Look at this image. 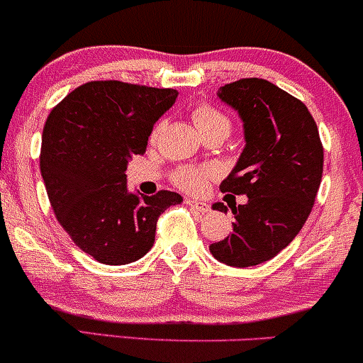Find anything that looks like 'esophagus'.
<instances>
[{
	"instance_id": "obj_1",
	"label": "esophagus",
	"mask_w": 363,
	"mask_h": 363,
	"mask_svg": "<svg viewBox=\"0 0 363 363\" xmlns=\"http://www.w3.org/2000/svg\"><path fill=\"white\" fill-rule=\"evenodd\" d=\"M186 203L189 205L193 210L196 211H201V213H206V211H210V206H208V203L205 201H198V199H186Z\"/></svg>"
}]
</instances>
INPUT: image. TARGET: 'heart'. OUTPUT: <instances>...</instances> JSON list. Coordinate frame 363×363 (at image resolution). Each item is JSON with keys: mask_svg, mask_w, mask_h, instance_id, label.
<instances>
[{"mask_svg": "<svg viewBox=\"0 0 363 363\" xmlns=\"http://www.w3.org/2000/svg\"><path fill=\"white\" fill-rule=\"evenodd\" d=\"M191 116H193L196 128L201 135L215 131V129H227V131L230 129V119L211 104H198L191 112ZM157 133L158 128L153 131V140L157 138ZM211 176H213V172H211V169L206 167H181L174 174V182L181 189L189 191V193H198V191L205 189Z\"/></svg>", "mask_w": 363, "mask_h": 363, "instance_id": "obj_1", "label": "heart"}]
</instances>
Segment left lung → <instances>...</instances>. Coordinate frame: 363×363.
<instances>
[{
  "label": "left lung",
  "mask_w": 363,
  "mask_h": 363,
  "mask_svg": "<svg viewBox=\"0 0 363 363\" xmlns=\"http://www.w3.org/2000/svg\"><path fill=\"white\" fill-rule=\"evenodd\" d=\"M220 101L239 112L245 147L220 184L222 193L245 194L230 206L234 230L210 245L218 261L247 268L272 259L306 223L320 177L324 150L306 104L262 78H242L218 90ZM213 210L225 211L223 203Z\"/></svg>",
  "instance_id": "1"
}]
</instances>
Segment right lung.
I'll list each match as a JSON object with an SVG mask.
<instances>
[{
    "label": "right lung",
    "mask_w": 363,
    "mask_h": 363,
    "mask_svg": "<svg viewBox=\"0 0 363 363\" xmlns=\"http://www.w3.org/2000/svg\"><path fill=\"white\" fill-rule=\"evenodd\" d=\"M174 89L118 80L89 82L51 111L43 131L40 174L57 222L83 252L104 264H128L155 242L157 220L181 194L129 193L128 162L143 155Z\"/></svg>",
    "instance_id": "1"
}]
</instances>
